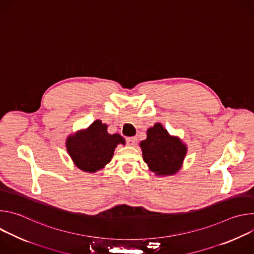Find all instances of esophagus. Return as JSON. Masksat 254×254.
Wrapping results in <instances>:
<instances>
[{
	"instance_id": "esophagus-1",
	"label": "esophagus",
	"mask_w": 254,
	"mask_h": 254,
	"mask_svg": "<svg viewBox=\"0 0 254 254\" xmlns=\"http://www.w3.org/2000/svg\"><path fill=\"white\" fill-rule=\"evenodd\" d=\"M136 136H129V137H127V142L128 146H135L136 144Z\"/></svg>"
}]
</instances>
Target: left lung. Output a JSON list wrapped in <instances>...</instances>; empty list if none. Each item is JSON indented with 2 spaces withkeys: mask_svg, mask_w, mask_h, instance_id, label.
Returning a JSON list of instances; mask_svg holds the SVG:
<instances>
[{
  "mask_svg": "<svg viewBox=\"0 0 254 254\" xmlns=\"http://www.w3.org/2000/svg\"><path fill=\"white\" fill-rule=\"evenodd\" d=\"M139 146L143 161L158 176L175 175L187 154L186 144L178 136L171 135L160 123L148 129L147 138Z\"/></svg>",
  "mask_w": 254,
  "mask_h": 254,
  "instance_id": "left-lung-1",
  "label": "left lung"
}]
</instances>
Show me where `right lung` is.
I'll list each match as a JSON object with an SVG mask.
<instances>
[{
    "instance_id": "right-lung-1",
    "label": "right lung",
    "mask_w": 254,
    "mask_h": 254,
    "mask_svg": "<svg viewBox=\"0 0 254 254\" xmlns=\"http://www.w3.org/2000/svg\"><path fill=\"white\" fill-rule=\"evenodd\" d=\"M119 143H126L119 134H110L107 126L96 120L86 129L70 134L66 139V149L75 166L88 173H94L111 162Z\"/></svg>"
}]
</instances>
